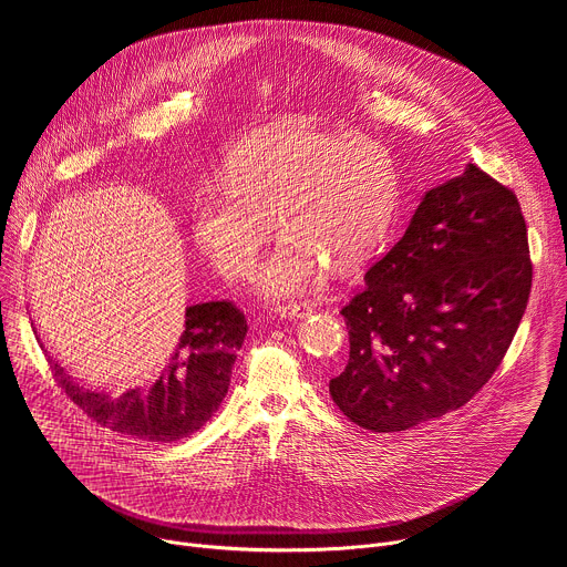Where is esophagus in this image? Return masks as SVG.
I'll return each mask as SVG.
<instances>
[{
  "label": "esophagus",
  "instance_id": "1",
  "mask_svg": "<svg viewBox=\"0 0 567 567\" xmlns=\"http://www.w3.org/2000/svg\"><path fill=\"white\" fill-rule=\"evenodd\" d=\"M313 309V305L311 302H287V305H280L278 307V313L282 316V318H302V316H307L309 311Z\"/></svg>",
  "mask_w": 567,
  "mask_h": 567
}]
</instances>
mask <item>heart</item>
<instances>
[{"mask_svg": "<svg viewBox=\"0 0 567 567\" xmlns=\"http://www.w3.org/2000/svg\"><path fill=\"white\" fill-rule=\"evenodd\" d=\"M399 210L390 152L368 136L287 127L239 145L224 184L206 186L193 210L204 256L230 278L247 276L276 225V249L254 276L267 298L313 287L326 267L363 269L385 247Z\"/></svg>", "mask_w": 567, "mask_h": 567, "instance_id": "b5f03b06", "label": "heart"}]
</instances>
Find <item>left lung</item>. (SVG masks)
Here are the masks:
<instances>
[{
    "label": "left lung",
    "instance_id": "8db88e82",
    "mask_svg": "<svg viewBox=\"0 0 567 567\" xmlns=\"http://www.w3.org/2000/svg\"><path fill=\"white\" fill-rule=\"evenodd\" d=\"M529 291L518 197L468 164L424 195L406 233L341 309L350 359L330 381L339 411L372 433L457 411L498 370Z\"/></svg>",
    "mask_w": 567,
    "mask_h": 567
}]
</instances>
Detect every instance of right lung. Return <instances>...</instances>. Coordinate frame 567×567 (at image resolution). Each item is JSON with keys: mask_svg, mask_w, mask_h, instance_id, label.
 I'll use <instances>...</instances> for the list:
<instances>
[{"mask_svg": "<svg viewBox=\"0 0 567 567\" xmlns=\"http://www.w3.org/2000/svg\"><path fill=\"white\" fill-rule=\"evenodd\" d=\"M247 330L245 313L228 300L190 305L179 346L164 370L152 383L114 396L73 383L51 359L49 365L64 394L96 424L134 440L177 442L219 409Z\"/></svg>", "mask_w": 567, "mask_h": 567, "instance_id": "right-lung-1", "label": "right lung"}]
</instances>
